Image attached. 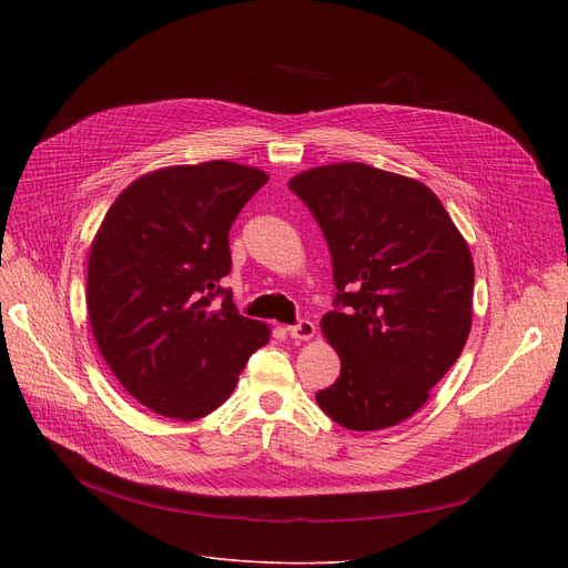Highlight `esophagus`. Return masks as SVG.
<instances>
[{"instance_id": "obj_1", "label": "esophagus", "mask_w": 568, "mask_h": 568, "mask_svg": "<svg viewBox=\"0 0 568 568\" xmlns=\"http://www.w3.org/2000/svg\"><path fill=\"white\" fill-rule=\"evenodd\" d=\"M287 334L296 341H311L315 336V324L308 320H302V322L287 326Z\"/></svg>"}]
</instances>
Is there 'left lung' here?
Instances as JSON below:
<instances>
[{
    "instance_id": "8db88e82",
    "label": "left lung",
    "mask_w": 568,
    "mask_h": 568,
    "mask_svg": "<svg viewBox=\"0 0 568 568\" xmlns=\"http://www.w3.org/2000/svg\"><path fill=\"white\" fill-rule=\"evenodd\" d=\"M320 223L336 304L324 338L341 375L315 400L347 430H382L419 412L471 329L474 262L422 182L366 163L304 170L287 184Z\"/></svg>"
}]
</instances>
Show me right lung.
<instances>
[{"instance_id":"obj_1","label":"right lung","mask_w":568,"mask_h":568,"mask_svg":"<svg viewBox=\"0 0 568 568\" xmlns=\"http://www.w3.org/2000/svg\"><path fill=\"white\" fill-rule=\"evenodd\" d=\"M266 179L232 161L152 170L116 195L94 236L87 311L97 345L119 384L168 419L221 407L272 336L221 287L230 225ZM216 293L226 300L214 312Z\"/></svg>"}]
</instances>
